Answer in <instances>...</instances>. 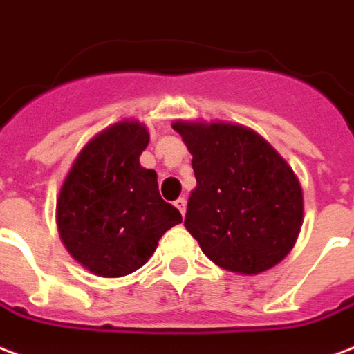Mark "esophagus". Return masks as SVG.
Listing matches in <instances>:
<instances>
[{"instance_id":"34e87169","label":"esophagus","mask_w":354,"mask_h":354,"mask_svg":"<svg viewBox=\"0 0 354 354\" xmlns=\"http://www.w3.org/2000/svg\"><path fill=\"white\" fill-rule=\"evenodd\" d=\"M175 207L179 209L180 215L185 216V213H187V200H185V198H179V200L175 202Z\"/></svg>"}]
</instances>
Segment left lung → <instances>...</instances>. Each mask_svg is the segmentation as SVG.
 <instances>
[{
  "mask_svg": "<svg viewBox=\"0 0 354 354\" xmlns=\"http://www.w3.org/2000/svg\"><path fill=\"white\" fill-rule=\"evenodd\" d=\"M192 154L196 188L185 226L223 270L259 275L292 251L304 192L292 167L257 131L232 122L175 120Z\"/></svg>",
  "mask_w": 354,
  "mask_h": 354,
  "instance_id": "obj_1",
  "label": "left lung"
}]
</instances>
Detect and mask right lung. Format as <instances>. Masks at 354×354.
<instances>
[{
    "mask_svg": "<svg viewBox=\"0 0 354 354\" xmlns=\"http://www.w3.org/2000/svg\"><path fill=\"white\" fill-rule=\"evenodd\" d=\"M139 120L95 133L77 154L56 198L60 239L97 277H124L147 264L158 239L179 224V209L162 200L158 175L139 164L149 145Z\"/></svg>",
    "mask_w": 354,
    "mask_h": 354,
    "instance_id": "obj_1",
    "label": "right lung"
}]
</instances>
